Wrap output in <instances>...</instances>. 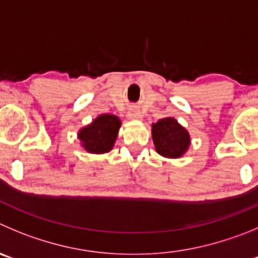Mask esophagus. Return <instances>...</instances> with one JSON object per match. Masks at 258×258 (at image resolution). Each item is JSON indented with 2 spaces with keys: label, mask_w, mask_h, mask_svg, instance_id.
I'll return each mask as SVG.
<instances>
[{
  "label": "esophagus",
  "mask_w": 258,
  "mask_h": 258,
  "mask_svg": "<svg viewBox=\"0 0 258 258\" xmlns=\"http://www.w3.org/2000/svg\"><path fill=\"white\" fill-rule=\"evenodd\" d=\"M128 118L130 119H143V115H141V113L139 110L134 109L128 113Z\"/></svg>",
  "instance_id": "34e87169"
}]
</instances>
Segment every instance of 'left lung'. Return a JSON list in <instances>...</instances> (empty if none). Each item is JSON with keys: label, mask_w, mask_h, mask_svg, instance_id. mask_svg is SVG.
Masks as SVG:
<instances>
[{"label": "left lung", "mask_w": 258, "mask_h": 258, "mask_svg": "<svg viewBox=\"0 0 258 258\" xmlns=\"http://www.w3.org/2000/svg\"><path fill=\"white\" fill-rule=\"evenodd\" d=\"M151 136L156 153L168 159L183 156L191 144L188 131L172 117L162 118L151 124Z\"/></svg>", "instance_id": "left-lung-1"}]
</instances>
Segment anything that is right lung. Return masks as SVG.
<instances>
[{
  "mask_svg": "<svg viewBox=\"0 0 258 258\" xmlns=\"http://www.w3.org/2000/svg\"><path fill=\"white\" fill-rule=\"evenodd\" d=\"M121 124V119L117 115L100 114L79 131L78 139L88 153L105 154L114 146Z\"/></svg>",
  "mask_w": 258,
  "mask_h": 258,
  "instance_id": "add662e5",
  "label": "right lung"
}]
</instances>
